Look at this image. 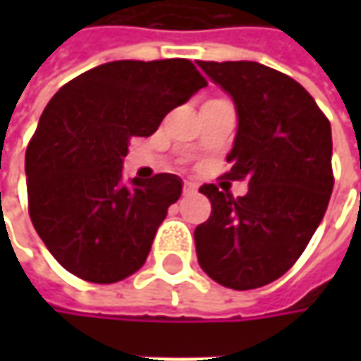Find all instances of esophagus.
<instances>
[{
	"mask_svg": "<svg viewBox=\"0 0 361 361\" xmlns=\"http://www.w3.org/2000/svg\"><path fill=\"white\" fill-rule=\"evenodd\" d=\"M183 190H185V195H195V192H197V185H195V183H185V188H183Z\"/></svg>",
	"mask_w": 361,
	"mask_h": 361,
	"instance_id": "1",
	"label": "esophagus"
}]
</instances>
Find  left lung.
Here are the masks:
<instances>
[{"instance_id":"obj_1","label":"left lung","mask_w":361,"mask_h":361,"mask_svg":"<svg viewBox=\"0 0 361 361\" xmlns=\"http://www.w3.org/2000/svg\"><path fill=\"white\" fill-rule=\"evenodd\" d=\"M231 96L237 134L227 154L229 180L247 178L233 199L202 185L213 213L195 229L202 271L231 289L279 279L319 227L334 188L331 126L293 78L257 62H197Z\"/></svg>"}]
</instances>
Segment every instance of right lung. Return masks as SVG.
Returning a JSON list of instances; mask_svg holds the SVG:
<instances>
[{"mask_svg": "<svg viewBox=\"0 0 361 361\" xmlns=\"http://www.w3.org/2000/svg\"><path fill=\"white\" fill-rule=\"evenodd\" d=\"M207 80L183 58L118 60L68 82L49 100L25 150L30 216L63 269L116 283L145 265L183 180H124L134 136H150Z\"/></svg>", "mask_w": 361, "mask_h": 361, "instance_id": "right-lung-1", "label": "right lung"}]
</instances>
